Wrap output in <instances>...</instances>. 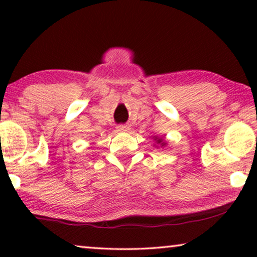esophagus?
<instances>
[{
	"mask_svg": "<svg viewBox=\"0 0 257 257\" xmlns=\"http://www.w3.org/2000/svg\"><path fill=\"white\" fill-rule=\"evenodd\" d=\"M117 130L119 132H127V131H130V126L128 125H118Z\"/></svg>",
	"mask_w": 257,
	"mask_h": 257,
	"instance_id": "esophagus-1",
	"label": "esophagus"
}]
</instances>
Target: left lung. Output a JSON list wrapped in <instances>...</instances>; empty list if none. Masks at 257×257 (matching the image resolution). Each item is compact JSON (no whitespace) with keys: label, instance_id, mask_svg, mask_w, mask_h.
Instances as JSON below:
<instances>
[{"label":"left lung","instance_id":"1","mask_svg":"<svg viewBox=\"0 0 257 257\" xmlns=\"http://www.w3.org/2000/svg\"><path fill=\"white\" fill-rule=\"evenodd\" d=\"M153 138H154V142H156V144H154V145H158V146H156V147H160V149H164V147L167 145L166 140H165L164 138H161V137L154 136Z\"/></svg>","mask_w":257,"mask_h":257}]
</instances>
